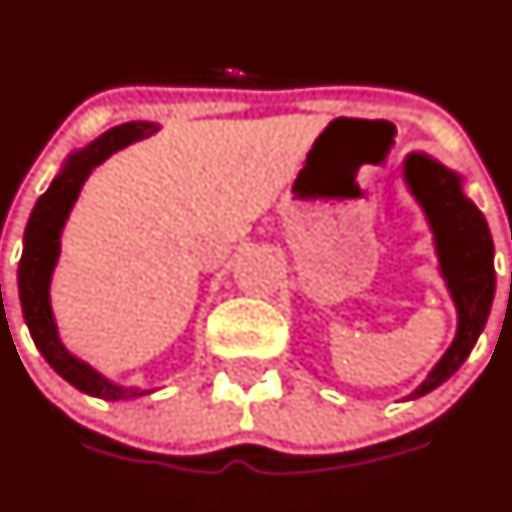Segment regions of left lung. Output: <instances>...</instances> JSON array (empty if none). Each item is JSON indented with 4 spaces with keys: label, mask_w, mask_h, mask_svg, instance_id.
<instances>
[{
    "label": "left lung",
    "mask_w": 512,
    "mask_h": 512,
    "mask_svg": "<svg viewBox=\"0 0 512 512\" xmlns=\"http://www.w3.org/2000/svg\"><path fill=\"white\" fill-rule=\"evenodd\" d=\"M406 190L421 208L433 235L438 272L456 307V337L426 379L404 396L414 401L451 379L476 347L495 297L493 237L483 213L463 190V175L441 160L414 151L401 163Z\"/></svg>",
    "instance_id": "obj_1"
}]
</instances>
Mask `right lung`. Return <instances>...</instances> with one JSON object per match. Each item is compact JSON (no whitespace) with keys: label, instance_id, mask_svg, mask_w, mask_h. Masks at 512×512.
Instances as JSON below:
<instances>
[{"label":"right lung","instance_id":"1","mask_svg":"<svg viewBox=\"0 0 512 512\" xmlns=\"http://www.w3.org/2000/svg\"><path fill=\"white\" fill-rule=\"evenodd\" d=\"M156 131H160V126L153 121H128L108 128L106 133H101L96 141L86 143L84 148L71 151L61 163L59 173L51 180L49 190L36 200L27 230H24V250L22 260H19L17 282L19 302H22L29 334H32L36 349L61 379H66L84 394L103 401L136 399V396L151 394L156 389L116 384L94 369L89 361L79 359L64 347L59 327H56L54 309H51V277H54L56 262L61 255V232H64L66 220H69L81 188L94 173V168H98L106 158H111L113 153L153 136Z\"/></svg>","mask_w":512,"mask_h":512}]
</instances>
